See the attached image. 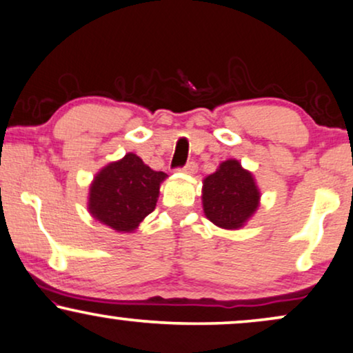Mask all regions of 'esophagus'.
Returning <instances> with one entry per match:
<instances>
[{
  "label": "esophagus",
  "instance_id": "obj_1",
  "mask_svg": "<svg viewBox=\"0 0 353 353\" xmlns=\"http://www.w3.org/2000/svg\"><path fill=\"white\" fill-rule=\"evenodd\" d=\"M182 172H185V174H195L197 172V164H195L194 161H190V163H187L184 168L181 169Z\"/></svg>",
  "mask_w": 353,
  "mask_h": 353
}]
</instances>
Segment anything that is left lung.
<instances>
[{"instance_id": "left-lung-1", "label": "left lung", "mask_w": 353, "mask_h": 353, "mask_svg": "<svg viewBox=\"0 0 353 353\" xmlns=\"http://www.w3.org/2000/svg\"><path fill=\"white\" fill-rule=\"evenodd\" d=\"M203 213L223 230H241L261 205V190L252 172L238 159H226L202 182Z\"/></svg>"}]
</instances>
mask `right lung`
Returning a JSON list of instances; mask_svg holds the SVG:
<instances>
[{
	"label": "right lung",
	"instance_id": "obj_1",
	"mask_svg": "<svg viewBox=\"0 0 353 353\" xmlns=\"http://www.w3.org/2000/svg\"><path fill=\"white\" fill-rule=\"evenodd\" d=\"M168 174L153 171L137 154L127 153L101 169L89 185L91 216L117 233H133L153 212Z\"/></svg>",
	"mask_w": 353,
	"mask_h": 353
}]
</instances>
